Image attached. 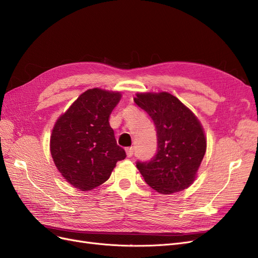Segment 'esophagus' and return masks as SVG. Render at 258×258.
Masks as SVG:
<instances>
[{"label":"esophagus","mask_w":258,"mask_h":258,"mask_svg":"<svg viewBox=\"0 0 258 258\" xmlns=\"http://www.w3.org/2000/svg\"><path fill=\"white\" fill-rule=\"evenodd\" d=\"M126 154H127V157L128 158L132 157V155H134V148H132V147L126 148Z\"/></svg>","instance_id":"obj_1"}]
</instances>
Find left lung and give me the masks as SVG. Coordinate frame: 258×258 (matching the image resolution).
Returning <instances> with one entry per match:
<instances>
[{
	"label": "left lung",
	"mask_w": 258,
	"mask_h": 258,
	"mask_svg": "<svg viewBox=\"0 0 258 258\" xmlns=\"http://www.w3.org/2000/svg\"><path fill=\"white\" fill-rule=\"evenodd\" d=\"M134 99L153 119L157 154L137 162L145 182L162 195L189 187L207 151V138L197 116L169 92H141Z\"/></svg>",
	"instance_id": "1"
}]
</instances>
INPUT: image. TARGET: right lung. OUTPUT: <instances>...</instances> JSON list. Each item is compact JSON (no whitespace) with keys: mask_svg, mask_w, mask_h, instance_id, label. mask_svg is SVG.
Segmentation results:
<instances>
[{"mask_svg":"<svg viewBox=\"0 0 258 258\" xmlns=\"http://www.w3.org/2000/svg\"><path fill=\"white\" fill-rule=\"evenodd\" d=\"M121 93L86 90L57 119L50 154L61 175L75 188L88 191L111 176L116 162L126 158L108 122Z\"/></svg>","mask_w":258,"mask_h":258,"instance_id":"right-lung-1","label":"right lung"}]
</instances>
